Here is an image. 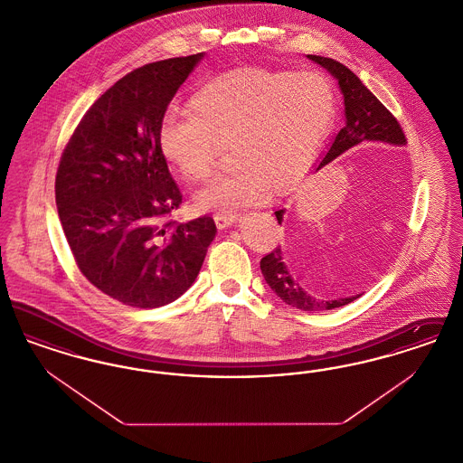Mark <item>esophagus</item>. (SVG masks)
<instances>
[{
	"instance_id": "34e87169",
	"label": "esophagus",
	"mask_w": 463,
	"mask_h": 463,
	"mask_svg": "<svg viewBox=\"0 0 463 463\" xmlns=\"http://www.w3.org/2000/svg\"><path fill=\"white\" fill-rule=\"evenodd\" d=\"M213 221H215L219 229H227V227H231L232 223H236L238 215H236V213H225V212H221V213H215V215H213Z\"/></svg>"
}]
</instances>
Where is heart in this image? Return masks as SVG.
<instances>
[{
	"mask_svg": "<svg viewBox=\"0 0 463 463\" xmlns=\"http://www.w3.org/2000/svg\"><path fill=\"white\" fill-rule=\"evenodd\" d=\"M336 109L330 81L316 72L234 71L199 89L191 114L170 110L159 123V149L191 182L212 174L222 146L229 174L194 196L201 212L234 213L265 203L307 168L326 138Z\"/></svg>",
	"mask_w": 463,
	"mask_h": 463,
	"instance_id": "obj_1",
	"label": "heart"
}]
</instances>
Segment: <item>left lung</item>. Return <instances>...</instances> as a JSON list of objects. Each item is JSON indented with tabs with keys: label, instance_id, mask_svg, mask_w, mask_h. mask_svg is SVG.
<instances>
[{
	"label": "left lung",
	"instance_id": "obj_1",
	"mask_svg": "<svg viewBox=\"0 0 463 463\" xmlns=\"http://www.w3.org/2000/svg\"><path fill=\"white\" fill-rule=\"evenodd\" d=\"M308 61L316 62L317 66L326 69L331 76L338 81V89L344 95V114H345V125L340 132L335 135L328 153L323 157V161L316 166V172L326 166L335 157L344 155L345 151L353 149L359 144H389L402 147L406 146V137L401 130L396 118L387 110V108L374 97L370 90L363 85V81L354 74L351 69L319 55H307ZM287 208L274 212L276 219L281 223ZM260 269L264 274L265 283L270 289L291 307L300 310H331V308L342 307L359 298L361 295L344 297L336 300H323L314 295H310L304 288L300 287L295 278L291 276L285 255L281 248H276L269 255H265L260 260Z\"/></svg>",
	"mask_w": 463,
	"mask_h": 463
}]
</instances>
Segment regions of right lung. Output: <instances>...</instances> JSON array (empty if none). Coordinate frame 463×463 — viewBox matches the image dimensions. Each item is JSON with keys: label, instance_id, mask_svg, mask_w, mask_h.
I'll list each match as a JSON object with an SVG mask.
<instances>
[{"label": "right lung", "instance_id": "add662e5", "mask_svg": "<svg viewBox=\"0 0 463 463\" xmlns=\"http://www.w3.org/2000/svg\"><path fill=\"white\" fill-rule=\"evenodd\" d=\"M204 53L138 67L87 110L61 157L55 201L69 248L93 287L132 307L172 304L198 278L212 217L165 219L182 194L159 123Z\"/></svg>", "mask_w": 463, "mask_h": 463}]
</instances>
